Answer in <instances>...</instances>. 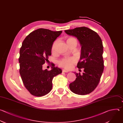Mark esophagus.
Wrapping results in <instances>:
<instances>
[{
	"label": "esophagus",
	"mask_w": 123,
	"mask_h": 123,
	"mask_svg": "<svg viewBox=\"0 0 123 123\" xmlns=\"http://www.w3.org/2000/svg\"><path fill=\"white\" fill-rule=\"evenodd\" d=\"M62 72H68V71L67 70H65V69H63Z\"/></svg>",
	"instance_id": "1"
}]
</instances>
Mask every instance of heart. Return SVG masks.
I'll list each match as a JSON object with an SVG mask.
<instances>
[{
    "instance_id": "b5f03b06",
    "label": "heart",
    "mask_w": 123,
    "mask_h": 123,
    "mask_svg": "<svg viewBox=\"0 0 123 123\" xmlns=\"http://www.w3.org/2000/svg\"><path fill=\"white\" fill-rule=\"evenodd\" d=\"M73 42H75L77 43V40L76 38L72 37H69L67 38V43L68 44H69L70 43H73ZM57 43V42L55 41V42H54L53 43L52 47V52H54L55 51L56 45ZM76 62V60L75 58L71 57V58H64L60 60L58 63L60 67H62L66 69H69L71 68L72 67V65L75 63Z\"/></svg>"
}]
</instances>
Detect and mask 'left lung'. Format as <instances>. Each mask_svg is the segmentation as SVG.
<instances>
[{
    "instance_id": "left-lung-1",
    "label": "left lung",
    "mask_w": 123,
    "mask_h": 123,
    "mask_svg": "<svg viewBox=\"0 0 123 123\" xmlns=\"http://www.w3.org/2000/svg\"><path fill=\"white\" fill-rule=\"evenodd\" d=\"M65 32L68 35L76 37L79 40L81 46V54L77 67L79 69H84L83 75L80 72L74 73L77 78L69 84V88L78 95L88 94L98 85L104 70L102 40L97 32L85 26L66 30Z\"/></svg>"
}]
</instances>
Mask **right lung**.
I'll use <instances>...</instances> for the list:
<instances>
[{
    "instance_id": "obj_1",
    "label": "right lung",
    "mask_w": 123,
    "mask_h": 123,
    "mask_svg": "<svg viewBox=\"0 0 123 123\" xmlns=\"http://www.w3.org/2000/svg\"><path fill=\"white\" fill-rule=\"evenodd\" d=\"M62 32L39 28L23 41L20 50L19 72L25 87L33 96L42 97L49 93L52 89L53 78L62 72L54 65L51 70L43 69L51 55L54 42Z\"/></svg>"
}]
</instances>
